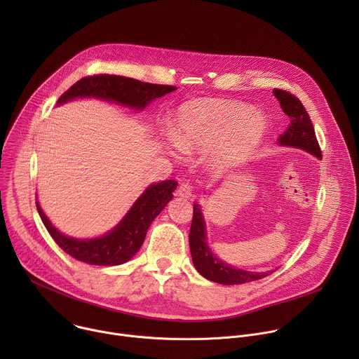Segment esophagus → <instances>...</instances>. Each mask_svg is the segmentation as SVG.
Segmentation results:
<instances>
[{
  "label": "esophagus",
  "instance_id": "esophagus-1",
  "mask_svg": "<svg viewBox=\"0 0 359 359\" xmlns=\"http://www.w3.org/2000/svg\"><path fill=\"white\" fill-rule=\"evenodd\" d=\"M176 194L180 196V197L190 198L193 196V186L189 182H183V183L179 184V187L176 190Z\"/></svg>",
  "mask_w": 359,
  "mask_h": 359
}]
</instances>
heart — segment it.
Wrapping results in <instances>:
<instances>
[{
  "instance_id": "b5f03b06",
  "label": "heart",
  "mask_w": 359,
  "mask_h": 359,
  "mask_svg": "<svg viewBox=\"0 0 359 359\" xmlns=\"http://www.w3.org/2000/svg\"><path fill=\"white\" fill-rule=\"evenodd\" d=\"M266 128V118L247 107L197 99L179 108L175 140L184 155H198L215 149L216 163L227 166L240 162L257 146Z\"/></svg>"
}]
</instances>
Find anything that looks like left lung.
<instances>
[{"label":"left lung","mask_w":359,"mask_h":359,"mask_svg":"<svg viewBox=\"0 0 359 359\" xmlns=\"http://www.w3.org/2000/svg\"><path fill=\"white\" fill-rule=\"evenodd\" d=\"M273 92L278 99L284 114L291 119L287 130L278 137V143L283 146L299 147L302 150L310 151L311 155L317 158H321V149L316 136L314 126L311 123L309 112H306V109L301 104V100L295 95L283 89H274ZM206 240V226H204L201 209L198 208V204H194L191 227L189 233V244L193 264L204 278L224 285H233L262 280L271 274V271H245L219 260L216 254L210 251Z\"/></svg>","instance_id":"obj_1"}]
</instances>
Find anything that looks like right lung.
<instances>
[{
    "label": "right lung",
    "instance_id": "add662e5",
    "mask_svg": "<svg viewBox=\"0 0 359 359\" xmlns=\"http://www.w3.org/2000/svg\"><path fill=\"white\" fill-rule=\"evenodd\" d=\"M175 89L176 86L172 85H156L126 76L99 74L85 76L75 82L60 96L57 105L65 104L67 100L74 97L90 96L111 102L114 100L125 107L143 109L149 102L173 92ZM176 187V180H165L150 184L114 230L105 236L89 240L71 238L60 233L50 224L38 203L36 210L50 237L71 257L93 266H119L129 262L139 251L147 229L172 200Z\"/></svg>",
    "mask_w": 359,
    "mask_h": 359
}]
</instances>
